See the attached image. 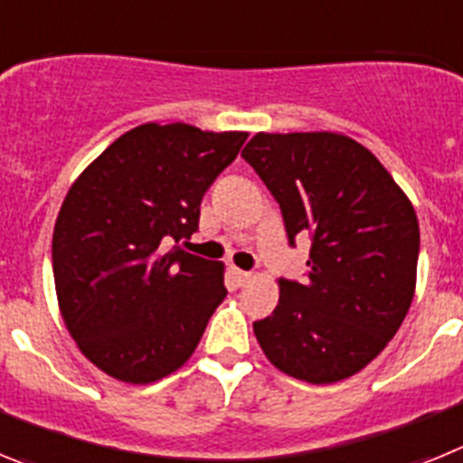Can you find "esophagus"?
<instances>
[{"mask_svg":"<svg viewBox=\"0 0 463 463\" xmlns=\"http://www.w3.org/2000/svg\"><path fill=\"white\" fill-rule=\"evenodd\" d=\"M229 273H232V278H234V282H236V285H239V288H243L245 282H248L252 278L250 271H243V269H236V267L229 269Z\"/></svg>","mask_w":463,"mask_h":463,"instance_id":"34e87169","label":"esophagus"}]
</instances>
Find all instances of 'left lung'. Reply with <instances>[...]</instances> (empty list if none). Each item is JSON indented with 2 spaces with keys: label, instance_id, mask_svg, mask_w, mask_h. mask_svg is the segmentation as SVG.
I'll list each match as a JSON object with an SVG mask.
<instances>
[{
  "label": "left lung",
  "instance_id": "1",
  "mask_svg": "<svg viewBox=\"0 0 463 463\" xmlns=\"http://www.w3.org/2000/svg\"><path fill=\"white\" fill-rule=\"evenodd\" d=\"M241 157L282 213L288 241L310 236L306 280L252 325L273 366L313 384L338 383L383 353L415 294L420 224L390 171L343 134H255Z\"/></svg>",
  "mask_w": 463,
  "mask_h": 463
}]
</instances>
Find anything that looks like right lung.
I'll use <instances>...</instances> for the list:
<instances>
[{
  "mask_svg": "<svg viewBox=\"0 0 463 463\" xmlns=\"http://www.w3.org/2000/svg\"><path fill=\"white\" fill-rule=\"evenodd\" d=\"M245 138L148 122L110 143L67 192L52 232L57 301L80 353L104 373L155 383L199 345L227 288L220 261L181 243Z\"/></svg>",
  "mask_w": 463,
  "mask_h": 463,
  "instance_id": "1",
  "label": "right lung"
}]
</instances>
